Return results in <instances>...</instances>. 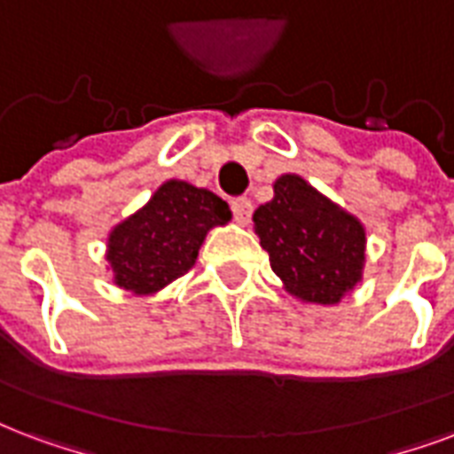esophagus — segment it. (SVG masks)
Segmentation results:
<instances>
[{
	"mask_svg": "<svg viewBox=\"0 0 454 454\" xmlns=\"http://www.w3.org/2000/svg\"><path fill=\"white\" fill-rule=\"evenodd\" d=\"M231 209H233V219L240 223V226H245V223H250L252 219V202L247 200V197H238V200H233V204H231Z\"/></svg>",
	"mask_w": 454,
	"mask_h": 454,
	"instance_id": "esophagus-1",
	"label": "esophagus"
}]
</instances>
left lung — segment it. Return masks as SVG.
<instances>
[{
	"label": "left lung",
	"mask_w": 454,
	"mask_h": 454,
	"mask_svg": "<svg viewBox=\"0 0 454 454\" xmlns=\"http://www.w3.org/2000/svg\"><path fill=\"white\" fill-rule=\"evenodd\" d=\"M252 221L273 273L297 300L338 304L362 281L364 226L295 173L273 183V200Z\"/></svg>",
	"instance_id": "8db88e82"
}]
</instances>
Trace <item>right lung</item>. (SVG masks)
I'll return each instance as SVG.
<instances>
[{
    "instance_id": "1",
    "label": "right lung",
    "mask_w": 454,
    "mask_h": 454,
    "mask_svg": "<svg viewBox=\"0 0 454 454\" xmlns=\"http://www.w3.org/2000/svg\"><path fill=\"white\" fill-rule=\"evenodd\" d=\"M231 221L228 204L185 181H166L133 216L106 238L114 283L135 295H152L195 266L214 226Z\"/></svg>"
}]
</instances>
